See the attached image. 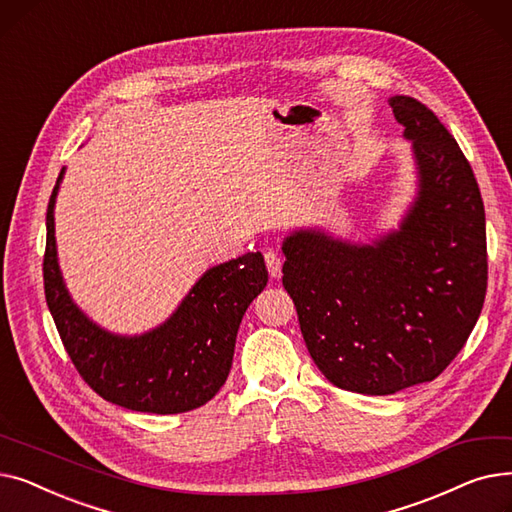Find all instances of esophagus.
<instances>
[{
	"instance_id": "obj_1",
	"label": "esophagus",
	"mask_w": 512,
	"mask_h": 512,
	"mask_svg": "<svg viewBox=\"0 0 512 512\" xmlns=\"http://www.w3.org/2000/svg\"><path fill=\"white\" fill-rule=\"evenodd\" d=\"M265 265H267V272H270V276L276 280V278H280V274H282V257L278 255V253H274V251H265Z\"/></svg>"
}]
</instances>
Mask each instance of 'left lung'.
<instances>
[{"instance_id": "8db88e82", "label": "left lung", "mask_w": 512, "mask_h": 512, "mask_svg": "<svg viewBox=\"0 0 512 512\" xmlns=\"http://www.w3.org/2000/svg\"><path fill=\"white\" fill-rule=\"evenodd\" d=\"M388 103L417 178L398 228L351 242L313 226L282 242V284L311 359L334 386L369 396L438 378L475 328L488 286L486 213L469 161L423 103Z\"/></svg>"}]
</instances>
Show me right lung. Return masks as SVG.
I'll use <instances>...</instances> for the list:
<instances>
[{"label": "right lung", "mask_w": 512, "mask_h": 512, "mask_svg": "<svg viewBox=\"0 0 512 512\" xmlns=\"http://www.w3.org/2000/svg\"><path fill=\"white\" fill-rule=\"evenodd\" d=\"M64 174L66 168L47 205L43 280L74 367L101 398L130 411L174 415L203 407L224 386L242 315L267 286L263 255L209 267L157 328L134 336L105 330L74 303L60 270L53 209Z\"/></svg>", "instance_id": "1"}]
</instances>
